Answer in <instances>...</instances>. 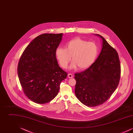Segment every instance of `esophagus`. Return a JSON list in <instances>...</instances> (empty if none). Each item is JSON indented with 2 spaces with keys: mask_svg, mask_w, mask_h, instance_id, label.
<instances>
[{
  "mask_svg": "<svg viewBox=\"0 0 133 133\" xmlns=\"http://www.w3.org/2000/svg\"><path fill=\"white\" fill-rule=\"evenodd\" d=\"M68 78H73V75L72 74H68Z\"/></svg>",
  "mask_w": 133,
  "mask_h": 133,
  "instance_id": "esophagus-1",
  "label": "esophagus"
}]
</instances>
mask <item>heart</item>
<instances>
[{"label":"heart","instance_id":"1","mask_svg":"<svg viewBox=\"0 0 133 133\" xmlns=\"http://www.w3.org/2000/svg\"><path fill=\"white\" fill-rule=\"evenodd\" d=\"M98 54V47L94 42L77 37L69 41L65 48H58L56 56L61 66L66 69L72 57L71 69H85L95 61Z\"/></svg>","mask_w":133,"mask_h":133}]
</instances>
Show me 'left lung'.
<instances>
[{
	"instance_id": "obj_1",
	"label": "left lung",
	"mask_w": 133,
	"mask_h": 133,
	"mask_svg": "<svg viewBox=\"0 0 133 133\" xmlns=\"http://www.w3.org/2000/svg\"><path fill=\"white\" fill-rule=\"evenodd\" d=\"M101 52L88 69L75 74L76 97L84 105L95 107L106 101L117 88L120 79L118 54L101 35Z\"/></svg>"
}]
</instances>
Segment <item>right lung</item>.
Returning a JSON list of instances; mask_svg holds the SVG:
<instances>
[{"instance_id":"add662e5","label":"right lung","mask_w":133,"mask_h":133,"mask_svg":"<svg viewBox=\"0 0 133 133\" xmlns=\"http://www.w3.org/2000/svg\"><path fill=\"white\" fill-rule=\"evenodd\" d=\"M63 33H44L28 45L19 59L17 73L25 95L32 101L45 104L53 100L67 73L58 64L55 51Z\"/></svg>"}]
</instances>
